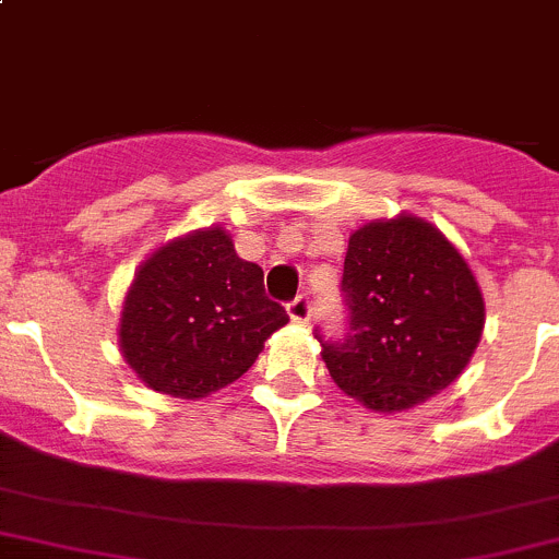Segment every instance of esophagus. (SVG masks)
<instances>
[{"mask_svg":"<svg viewBox=\"0 0 559 559\" xmlns=\"http://www.w3.org/2000/svg\"><path fill=\"white\" fill-rule=\"evenodd\" d=\"M286 311H289V319L292 322H300V324H306L308 319H311V300H308V295H297L295 300L289 302V306H286Z\"/></svg>","mask_w":559,"mask_h":559,"instance_id":"1","label":"esophagus"}]
</instances>
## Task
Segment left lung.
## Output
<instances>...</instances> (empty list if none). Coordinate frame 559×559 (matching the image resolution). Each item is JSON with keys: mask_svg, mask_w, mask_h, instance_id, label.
I'll return each instance as SVG.
<instances>
[{"mask_svg": "<svg viewBox=\"0 0 559 559\" xmlns=\"http://www.w3.org/2000/svg\"><path fill=\"white\" fill-rule=\"evenodd\" d=\"M349 333L322 344L333 382L373 412H401L467 368L486 306L459 248L429 221H371L349 237L341 281ZM322 341V338H319Z\"/></svg>", "mask_w": 559, "mask_h": 559, "instance_id": "left-lung-1", "label": "left lung"}]
</instances>
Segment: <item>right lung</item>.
Segmentation results:
<instances>
[{"instance_id":"right-lung-1","label":"right lung","mask_w":559,"mask_h":559,"mask_svg":"<svg viewBox=\"0 0 559 559\" xmlns=\"http://www.w3.org/2000/svg\"><path fill=\"white\" fill-rule=\"evenodd\" d=\"M286 322L264 295L262 267L210 226L144 259L122 302L119 349L147 388L204 399L240 379Z\"/></svg>"}]
</instances>
